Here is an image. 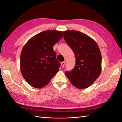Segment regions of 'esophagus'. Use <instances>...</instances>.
Here are the masks:
<instances>
[{"mask_svg": "<svg viewBox=\"0 0 122 122\" xmlns=\"http://www.w3.org/2000/svg\"><path fill=\"white\" fill-rule=\"evenodd\" d=\"M65 64H66V62H65V61H63V62H61V67H64V66H65Z\"/></svg>", "mask_w": 122, "mask_h": 122, "instance_id": "obj_1", "label": "esophagus"}]
</instances>
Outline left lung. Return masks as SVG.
I'll use <instances>...</instances> for the list:
<instances>
[{
    "label": "left lung",
    "instance_id": "obj_1",
    "mask_svg": "<svg viewBox=\"0 0 122 122\" xmlns=\"http://www.w3.org/2000/svg\"><path fill=\"white\" fill-rule=\"evenodd\" d=\"M66 42L76 56L75 67L65 72L71 83L79 89L87 88L99 76L102 71V55L96 41L76 30L63 31Z\"/></svg>",
    "mask_w": 122,
    "mask_h": 122
}]
</instances>
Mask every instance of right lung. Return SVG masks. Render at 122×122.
Returning a JSON list of instances; mask_svg holds the SVG:
<instances>
[{"label":"right lung","mask_w":122,"mask_h":122,"mask_svg":"<svg viewBox=\"0 0 122 122\" xmlns=\"http://www.w3.org/2000/svg\"><path fill=\"white\" fill-rule=\"evenodd\" d=\"M61 31L47 30L31 38L23 47L20 69L23 78L31 86L46 85L61 66L53 46L63 37Z\"/></svg>","instance_id":"1"}]
</instances>
